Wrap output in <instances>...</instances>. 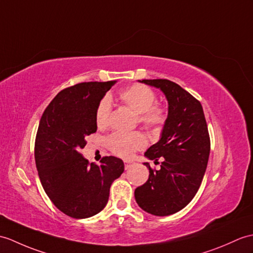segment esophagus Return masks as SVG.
<instances>
[{
  "label": "esophagus",
  "instance_id": "obj_1",
  "mask_svg": "<svg viewBox=\"0 0 253 253\" xmlns=\"http://www.w3.org/2000/svg\"><path fill=\"white\" fill-rule=\"evenodd\" d=\"M131 167V164L130 163H127V162H125V169L126 170H128L129 168H130Z\"/></svg>",
  "mask_w": 253,
  "mask_h": 253
}]
</instances>
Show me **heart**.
Listing matches in <instances>:
<instances>
[{
  "mask_svg": "<svg viewBox=\"0 0 253 253\" xmlns=\"http://www.w3.org/2000/svg\"><path fill=\"white\" fill-rule=\"evenodd\" d=\"M120 99L127 107L138 114L139 121L145 126L162 125L166 119V113L163 108L155 105L156 95L148 86L134 84L129 86L120 92ZM111 100L104 97L100 101L96 111V123L98 127L108 125L111 114ZM108 145L110 150L117 156L129 158L134 152L144 148L146 139L139 131L134 132H114L108 138Z\"/></svg>",
  "mask_w": 253,
  "mask_h": 253,
  "instance_id": "1",
  "label": "heart"
}]
</instances>
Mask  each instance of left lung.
<instances>
[{"mask_svg": "<svg viewBox=\"0 0 253 253\" xmlns=\"http://www.w3.org/2000/svg\"><path fill=\"white\" fill-rule=\"evenodd\" d=\"M166 97L168 114L161 139L146 150L144 156L158 163L160 170L151 169L149 179L134 190V198L145 212L166 216L178 212L195 196L206 171L210 139L203 107L191 93L168 80H142Z\"/></svg>", "mask_w": 253, "mask_h": 253, "instance_id": "left-lung-1", "label": "left lung"}]
</instances>
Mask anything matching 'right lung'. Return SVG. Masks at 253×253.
Returning a JSON list of instances; mask_svg holds the SVG:
<instances>
[{"label": "right lung", "mask_w": 253, "mask_h": 253, "mask_svg": "<svg viewBox=\"0 0 253 253\" xmlns=\"http://www.w3.org/2000/svg\"><path fill=\"white\" fill-rule=\"evenodd\" d=\"M117 81L80 83L61 90L40 121L35 140V165L43 189L61 212L86 219L107 206L110 187L124 172V162L103 157L88 164L80 153L85 137L97 131L96 111Z\"/></svg>", "instance_id": "add662e5"}]
</instances>
